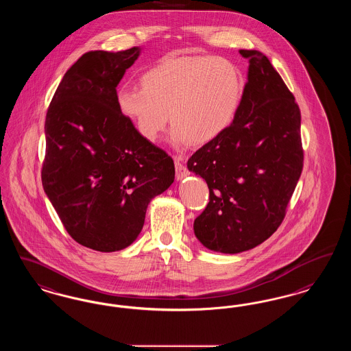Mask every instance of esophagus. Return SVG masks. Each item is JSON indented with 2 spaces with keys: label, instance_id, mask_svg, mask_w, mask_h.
<instances>
[{
  "label": "esophagus",
  "instance_id": "obj_1",
  "mask_svg": "<svg viewBox=\"0 0 351 351\" xmlns=\"http://www.w3.org/2000/svg\"><path fill=\"white\" fill-rule=\"evenodd\" d=\"M175 169H176V179L182 180L186 175H188V169L182 165V159L180 156H175Z\"/></svg>",
  "mask_w": 351,
  "mask_h": 351
}]
</instances>
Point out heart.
<instances>
[{
  "label": "heart",
  "mask_w": 351,
  "mask_h": 351,
  "mask_svg": "<svg viewBox=\"0 0 351 351\" xmlns=\"http://www.w3.org/2000/svg\"><path fill=\"white\" fill-rule=\"evenodd\" d=\"M141 84L121 86L116 104L152 143L158 142L169 119L176 143L217 140L234 123L244 95L238 66L208 55L165 57L142 74Z\"/></svg>",
  "instance_id": "1"
}]
</instances>
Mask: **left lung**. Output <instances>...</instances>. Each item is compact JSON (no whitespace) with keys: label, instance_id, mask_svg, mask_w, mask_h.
I'll list each match as a JSON object with an SVG mask.
<instances>
[{"label":"left lung","instance_id":"obj_1","mask_svg":"<svg viewBox=\"0 0 351 351\" xmlns=\"http://www.w3.org/2000/svg\"><path fill=\"white\" fill-rule=\"evenodd\" d=\"M234 123L197 150L188 169L209 186V204L195 219V235L211 251L252 250L280 227L303 169L300 110L294 95L258 51Z\"/></svg>","mask_w":351,"mask_h":351}]
</instances>
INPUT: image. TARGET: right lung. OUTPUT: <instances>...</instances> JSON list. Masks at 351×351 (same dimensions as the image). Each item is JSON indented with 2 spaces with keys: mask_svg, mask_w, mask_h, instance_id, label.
I'll use <instances>...</instances> for the list:
<instances>
[{
  "mask_svg": "<svg viewBox=\"0 0 351 351\" xmlns=\"http://www.w3.org/2000/svg\"><path fill=\"white\" fill-rule=\"evenodd\" d=\"M140 52L82 55L45 117L44 192L71 238L99 252L130 245L149 202L175 179L172 158L143 140L116 104V87Z\"/></svg>",
  "mask_w": 351,
  "mask_h": 351,
  "instance_id": "obj_1",
  "label": "right lung"
}]
</instances>
